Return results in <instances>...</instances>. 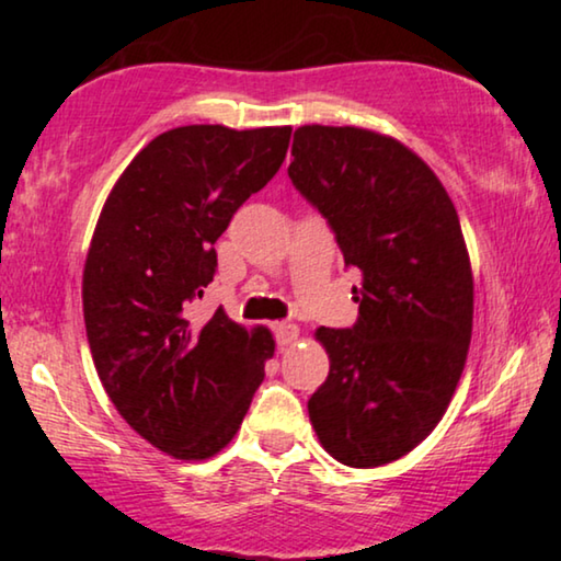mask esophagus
Segmentation results:
<instances>
[{
  "label": "esophagus",
  "instance_id": "1",
  "mask_svg": "<svg viewBox=\"0 0 561 561\" xmlns=\"http://www.w3.org/2000/svg\"><path fill=\"white\" fill-rule=\"evenodd\" d=\"M275 340H278L280 347H288L298 340V327L290 324V321H280V324H275Z\"/></svg>",
  "mask_w": 561,
  "mask_h": 561
}]
</instances>
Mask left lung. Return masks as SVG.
<instances>
[{"mask_svg": "<svg viewBox=\"0 0 561 561\" xmlns=\"http://www.w3.org/2000/svg\"><path fill=\"white\" fill-rule=\"evenodd\" d=\"M288 175L359 267V319L319 327L329 375L309 398L321 447L380 467L419 447L455 396L472 336L474 280L455 204L436 173L390 135L304 125Z\"/></svg>", "mask_w": 561, "mask_h": 561, "instance_id": "1", "label": "left lung"}]
</instances>
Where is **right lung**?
<instances>
[{
  "label": "right lung",
  "mask_w": 561,
  "mask_h": 561,
  "mask_svg": "<svg viewBox=\"0 0 561 561\" xmlns=\"http://www.w3.org/2000/svg\"><path fill=\"white\" fill-rule=\"evenodd\" d=\"M290 127L186 125L158 135L114 183L83 263V321L119 416L165 455L209 459L234 439L275 340L191 309L217 271L214 242L278 173Z\"/></svg>",
  "instance_id": "obj_1"
}]
</instances>
